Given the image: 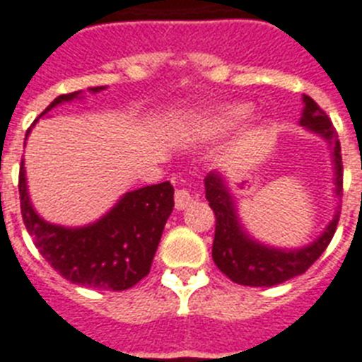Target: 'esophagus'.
<instances>
[{"mask_svg": "<svg viewBox=\"0 0 362 362\" xmlns=\"http://www.w3.org/2000/svg\"><path fill=\"white\" fill-rule=\"evenodd\" d=\"M196 199H198V194L192 192L190 188H177V190H175V209H177V211L187 209L188 205H192Z\"/></svg>", "mask_w": 362, "mask_h": 362, "instance_id": "obj_1", "label": "esophagus"}]
</instances>
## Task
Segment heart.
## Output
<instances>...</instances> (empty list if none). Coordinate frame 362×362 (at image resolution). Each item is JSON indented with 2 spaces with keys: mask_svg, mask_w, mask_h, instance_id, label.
Instances as JSON below:
<instances>
[{
  "mask_svg": "<svg viewBox=\"0 0 362 362\" xmlns=\"http://www.w3.org/2000/svg\"><path fill=\"white\" fill-rule=\"evenodd\" d=\"M247 115H250V107L247 105H229L220 109L218 112H214V116H211L209 124L214 129H229L233 125L240 124Z\"/></svg>",
  "mask_w": 362,
  "mask_h": 362,
  "instance_id": "1",
  "label": "heart"
}]
</instances>
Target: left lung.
Returning a JSON list of instances; mask_svg holds the SVG:
<instances>
[{
    "label": "left lung",
    "mask_w": 362,
    "mask_h": 362,
    "mask_svg": "<svg viewBox=\"0 0 362 362\" xmlns=\"http://www.w3.org/2000/svg\"><path fill=\"white\" fill-rule=\"evenodd\" d=\"M303 112L300 125L313 133L324 136L331 146L333 164H335V194L342 196V155L337 131L324 110L313 98L303 95ZM205 198L216 216L213 242V261L222 274L244 286H274L285 283L296 276L305 274L310 264L325 252L335 235L340 218V205L335 216L320 237L309 246L298 250L264 246L257 242L242 228L237 214V205L228 188V181L220 172H211L205 177Z\"/></svg>",
    "instance_id": "8db88e82"
}]
</instances>
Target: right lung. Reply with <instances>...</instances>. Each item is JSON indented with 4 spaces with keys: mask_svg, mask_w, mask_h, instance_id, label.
<instances>
[{
    "mask_svg": "<svg viewBox=\"0 0 362 362\" xmlns=\"http://www.w3.org/2000/svg\"><path fill=\"white\" fill-rule=\"evenodd\" d=\"M103 88L94 86L90 92ZM79 95L81 92H71L55 98L33 125L47 110ZM18 190L23 223L40 255L64 279L95 291H125L148 276L164 223L174 209V187L164 181L127 192L98 222L83 228H64L46 222L33 209L23 160Z\"/></svg>",
    "mask_w": 362,
    "mask_h": 362,
    "instance_id": "right-lung-1",
    "label": "right lung"
}]
</instances>
